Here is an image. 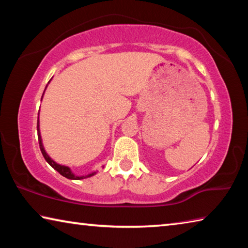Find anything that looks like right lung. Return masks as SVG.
<instances>
[{"instance_id": "1", "label": "right lung", "mask_w": 248, "mask_h": 248, "mask_svg": "<svg viewBox=\"0 0 248 248\" xmlns=\"http://www.w3.org/2000/svg\"><path fill=\"white\" fill-rule=\"evenodd\" d=\"M43 98V97H41ZM37 132H38V142H39V146H40V151H41V153H43V155H44V157H45V159L46 161H47L50 165H51L54 170H56L57 171H59V173H60L62 176H64V177H66V178H69V179H83V178H86V177H91V176H93V175H95L96 173H97V171H94V173H92V174H89V175H86V176H75L72 171H71V170L69 169V167H66V166H63V165H59V164H57L56 162H53L51 158L49 157V155L46 153V151L44 150V146H43V143H41V138H40V131H39V120H37Z\"/></svg>"}]
</instances>
